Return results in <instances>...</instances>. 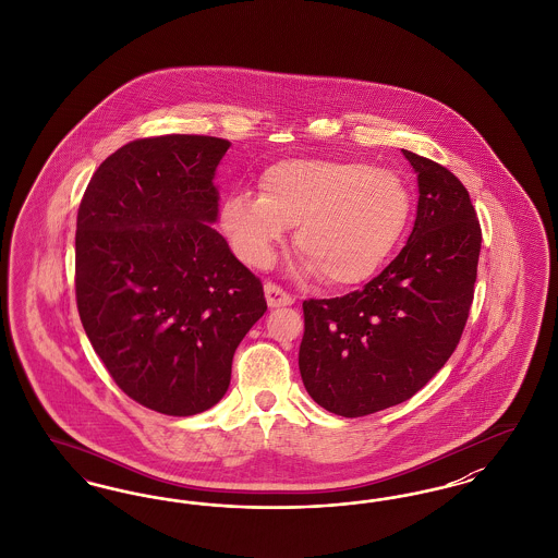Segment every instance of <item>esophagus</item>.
Here are the masks:
<instances>
[{"mask_svg": "<svg viewBox=\"0 0 558 558\" xmlns=\"http://www.w3.org/2000/svg\"><path fill=\"white\" fill-rule=\"evenodd\" d=\"M266 299L269 307H287L294 303V296L282 287H278L276 282H266Z\"/></svg>", "mask_w": 558, "mask_h": 558, "instance_id": "obj_1", "label": "esophagus"}]
</instances>
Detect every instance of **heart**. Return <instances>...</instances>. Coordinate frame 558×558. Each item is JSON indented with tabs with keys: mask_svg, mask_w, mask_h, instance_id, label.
<instances>
[{
	"mask_svg": "<svg viewBox=\"0 0 558 558\" xmlns=\"http://www.w3.org/2000/svg\"><path fill=\"white\" fill-rule=\"evenodd\" d=\"M409 218L407 182L353 157L280 159L262 172L259 195L236 191L220 211L230 245L248 266H268L296 226L305 268L335 287L372 278L401 243Z\"/></svg>",
	"mask_w": 558,
	"mask_h": 558,
	"instance_id": "1",
	"label": "heart"
}]
</instances>
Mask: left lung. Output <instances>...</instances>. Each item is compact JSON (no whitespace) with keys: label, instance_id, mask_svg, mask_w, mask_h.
Returning <instances> with one entry per match:
<instances>
[{"label":"left lung","instance_id":"left-lung-1","mask_svg":"<svg viewBox=\"0 0 558 558\" xmlns=\"http://www.w3.org/2000/svg\"><path fill=\"white\" fill-rule=\"evenodd\" d=\"M420 203L401 253L365 289L303 301L301 378L313 401L363 417L409 401L457 349L468 324L482 228L448 168L404 151Z\"/></svg>","mask_w":558,"mask_h":558}]
</instances>
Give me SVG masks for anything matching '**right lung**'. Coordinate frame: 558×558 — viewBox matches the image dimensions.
Wrapping results in <instances>:
<instances>
[{
    "mask_svg": "<svg viewBox=\"0 0 558 558\" xmlns=\"http://www.w3.org/2000/svg\"><path fill=\"white\" fill-rule=\"evenodd\" d=\"M230 143L161 134L93 174L76 216V307L95 353L133 401L174 417L222 399L232 357L266 313L262 280L211 228Z\"/></svg>",
    "mask_w": 558,
    "mask_h": 558,
    "instance_id": "add662e5",
    "label": "right lung"
}]
</instances>
